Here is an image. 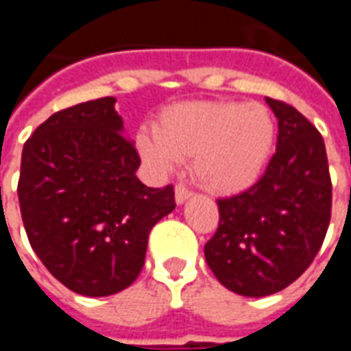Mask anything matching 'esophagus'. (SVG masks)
<instances>
[{
	"instance_id": "obj_1",
	"label": "esophagus",
	"mask_w": 351,
	"mask_h": 351,
	"mask_svg": "<svg viewBox=\"0 0 351 351\" xmlns=\"http://www.w3.org/2000/svg\"><path fill=\"white\" fill-rule=\"evenodd\" d=\"M191 197V191H188L184 186H176L175 188V201L176 205H184L188 199Z\"/></svg>"
}]
</instances>
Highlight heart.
I'll return each mask as SVG.
<instances>
[{"label": "heart", "mask_w": 351, "mask_h": 351, "mask_svg": "<svg viewBox=\"0 0 351 351\" xmlns=\"http://www.w3.org/2000/svg\"><path fill=\"white\" fill-rule=\"evenodd\" d=\"M276 141V123L261 103L184 101L169 105L141 131L135 146L158 175L171 173L178 160L191 158V175L205 190L233 195L263 175Z\"/></svg>", "instance_id": "obj_1"}]
</instances>
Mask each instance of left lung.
<instances>
[{
	"label": "left lung",
	"mask_w": 351,
	"mask_h": 351,
	"mask_svg": "<svg viewBox=\"0 0 351 351\" xmlns=\"http://www.w3.org/2000/svg\"><path fill=\"white\" fill-rule=\"evenodd\" d=\"M276 154L250 190L218 199L220 226L205 259L221 286L244 297L278 293L308 269L331 220V178L322 135L282 101Z\"/></svg>",
	"instance_id": "8db88e82"
}]
</instances>
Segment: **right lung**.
Here are the masks:
<instances>
[{
    "label": "right lung",
    "instance_id": "1",
    "mask_svg": "<svg viewBox=\"0 0 351 351\" xmlns=\"http://www.w3.org/2000/svg\"><path fill=\"white\" fill-rule=\"evenodd\" d=\"M114 97L79 103L43 122L22 150L19 201L32 248L71 291L107 297L131 286L152 228L175 210L173 186L135 171Z\"/></svg>",
    "mask_w": 351,
    "mask_h": 351
}]
</instances>
